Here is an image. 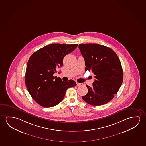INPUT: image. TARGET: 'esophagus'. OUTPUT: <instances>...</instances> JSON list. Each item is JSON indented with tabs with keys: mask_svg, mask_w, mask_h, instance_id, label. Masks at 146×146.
Listing matches in <instances>:
<instances>
[{
	"mask_svg": "<svg viewBox=\"0 0 146 146\" xmlns=\"http://www.w3.org/2000/svg\"><path fill=\"white\" fill-rule=\"evenodd\" d=\"M83 85V83H77V86H82V85Z\"/></svg>",
	"mask_w": 146,
	"mask_h": 146,
	"instance_id": "34e87169",
	"label": "esophagus"
}]
</instances>
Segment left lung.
<instances>
[{
  "instance_id": "left-lung-1",
  "label": "left lung",
  "mask_w": 146,
  "mask_h": 146,
  "mask_svg": "<svg viewBox=\"0 0 146 146\" xmlns=\"http://www.w3.org/2000/svg\"><path fill=\"white\" fill-rule=\"evenodd\" d=\"M85 60L86 71L95 76L92 86L86 85L88 92L82 97L91 105H104L112 100L123 82V72L119 58L109 47L94 43L79 45Z\"/></svg>"
}]
</instances>
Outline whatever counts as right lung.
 <instances>
[{"mask_svg": "<svg viewBox=\"0 0 146 146\" xmlns=\"http://www.w3.org/2000/svg\"><path fill=\"white\" fill-rule=\"evenodd\" d=\"M77 44L53 43L34 52L27 63L25 83L34 100L44 107L57 105L63 100L66 90L76 83L72 79L63 81L53 76L63 66V58L73 52Z\"/></svg>", "mask_w": 146, "mask_h": 146, "instance_id": "add662e5", "label": "right lung"}]
</instances>
